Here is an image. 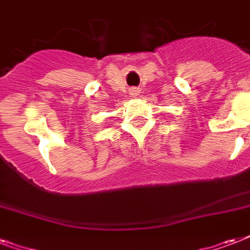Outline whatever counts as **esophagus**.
Listing matches in <instances>:
<instances>
[{
	"instance_id": "esophagus-1",
	"label": "esophagus",
	"mask_w": 250,
	"mask_h": 250,
	"mask_svg": "<svg viewBox=\"0 0 250 250\" xmlns=\"http://www.w3.org/2000/svg\"><path fill=\"white\" fill-rule=\"evenodd\" d=\"M131 93H132V94H136V89H132V90H131Z\"/></svg>"
}]
</instances>
